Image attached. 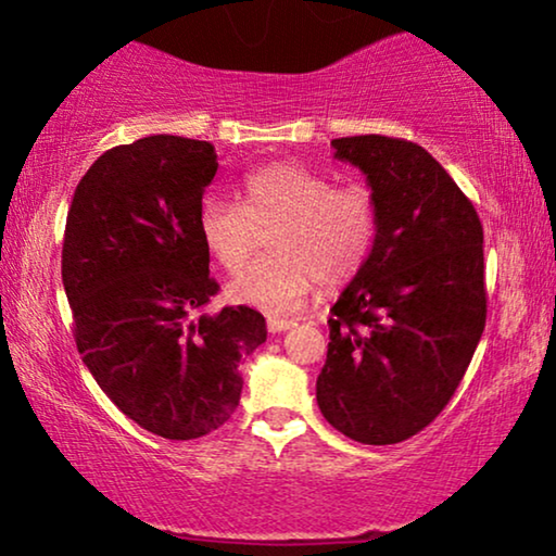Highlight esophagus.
Listing matches in <instances>:
<instances>
[{
    "label": "esophagus",
    "instance_id": "1",
    "mask_svg": "<svg viewBox=\"0 0 556 556\" xmlns=\"http://www.w3.org/2000/svg\"><path fill=\"white\" fill-rule=\"evenodd\" d=\"M295 326L293 318H280V316H268V331L270 333H283V331H291Z\"/></svg>",
    "mask_w": 556,
    "mask_h": 556
}]
</instances>
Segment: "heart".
Here are the masks:
<instances>
[{
    "label": "heart",
    "instance_id": "b5f03b06",
    "mask_svg": "<svg viewBox=\"0 0 556 556\" xmlns=\"http://www.w3.org/2000/svg\"><path fill=\"white\" fill-rule=\"evenodd\" d=\"M270 255L253 261L228 286L236 303L288 313L305 303L320 280L343 286L371 258L378 240L374 192L361 182L333 185L298 163H270L243 178V203L207 192L198 232L225 270L243 268L270 228Z\"/></svg>",
    "mask_w": 556,
    "mask_h": 556
}]
</instances>
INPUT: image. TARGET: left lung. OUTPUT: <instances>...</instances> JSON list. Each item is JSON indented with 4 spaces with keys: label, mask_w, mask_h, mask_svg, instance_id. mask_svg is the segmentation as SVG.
Masks as SVG:
<instances>
[{
    "label": "left lung",
    "mask_w": 556,
    "mask_h": 556,
    "mask_svg": "<svg viewBox=\"0 0 556 556\" xmlns=\"http://www.w3.org/2000/svg\"><path fill=\"white\" fill-rule=\"evenodd\" d=\"M331 144L366 175L378 240L331 308L316 401L349 439L399 444L444 412L484 333V230L421 144L383 135Z\"/></svg>",
    "instance_id": "1"
}]
</instances>
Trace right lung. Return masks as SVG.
<instances>
[{
	"instance_id": "1",
	"label": "right lung",
	"mask_w": 556,
	"mask_h": 556,
	"mask_svg": "<svg viewBox=\"0 0 556 556\" xmlns=\"http://www.w3.org/2000/svg\"><path fill=\"white\" fill-rule=\"evenodd\" d=\"M218 173L211 142L150 135L117 144L79 180L62 243L77 351L112 404L163 439L205 437L238 408L240 358L265 341L248 305L211 303L198 207Z\"/></svg>"
}]
</instances>
